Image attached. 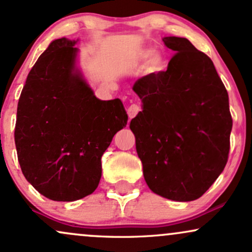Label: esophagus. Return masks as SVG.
<instances>
[{
    "instance_id": "34e87169",
    "label": "esophagus",
    "mask_w": 252,
    "mask_h": 252,
    "mask_svg": "<svg viewBox=\"0 0 252 252\" xmlns=\"http://www.w3.org/2000/svg\"><path fill=\"white\" fill-rule=\"evenodd\" d=\"M140 111H141L140 105H137V104H131V105L128 108V116L130 118H134Z\"/></svg>"
}]
</instances>
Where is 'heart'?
Returning a JSON list of instances; mask_svg holds the SVG:
<instances>
[{
	"mask_svg": "<svg viewBox=\"0 0 252 252\" xmlns=\"http://www.w3.org/2000/svg\"><path fill=\"white\" fill-rule=\"evenodd\" d=\"M150 56H152V52H150V51H144L143 52V57L144 58H148ZM150 66H152L154 70H158V68L161 66V59H160V58H158V57L153 58V59L150 60Z\"/></svg>",
	"mask_w": 252,
	"mask_h": 252,
	"instance_id": "heart-1",
	"label": "heart"
}]
</instances>
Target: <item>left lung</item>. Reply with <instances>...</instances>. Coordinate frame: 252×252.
Instances as JSON below:
<instances>
[{"label": "left lung", "mask_w": 252, "mask_h": 252, "mask_svg": "<svg viewBox=\"0 0 252 252\" xmlns=\"http://www.w3.org/2000/svg\"><path fill=\"white\" fill-rule=\"evenodd\" d=\"M174 51L167 71L134 84L143 110L130 129L147 185L156 194L192 201L226 166L232 117L228 94L212 60L186 37L166 36Z\"/></svg>", "instance_id": "left-lung-1"}]
</instances>
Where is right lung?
Returning <instances> with one entry per match:
<instances>
[{
    "label": "right lung",
    "instance_id": "obj_1",
    "mask_svg": "<svg viewBox=\"0 0 252 252\" xmlns=\"http://www.w3.org/2000/svg\"><path fill=\"white\" fill-rule=\"evenodd\" d=\"M76 40L52 41L28 73L17 104L15 146L27 181L54 201L91 194L102 156L128 122L121 99L100 100L76 70Z\"/></svg>",
    "mask_w": 252,
    "mask_h": 252
}]
</instances>
